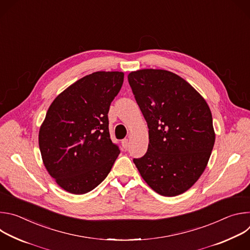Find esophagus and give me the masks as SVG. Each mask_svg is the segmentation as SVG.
I'll list each match as a JSON object with an SVG mask.
<instances>
[{"label": "esophagus", "mask_w": 250, "mask_h": 250, "mask_svg": "<svg viewBox=\"0 0 250 250\" xmlns=\"http://www.w3.org/2000/svg\"><path fill=\"white\" fill-rule=\"evenodd\" d=\"M128 144H129V142H128V139H123V141H122V146L125 149V148H127V146H128Z\"/></svg>", "instance_id": "esophagus-1"}]
</instances>
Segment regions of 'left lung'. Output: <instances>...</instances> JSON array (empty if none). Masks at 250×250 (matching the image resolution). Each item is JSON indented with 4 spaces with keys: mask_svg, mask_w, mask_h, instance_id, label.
Here are the masks:
<instances>
[{
    "mask_svg": "<svg viewBox=\"0 0 250 250\" xmlns=\"http://www.w3.org/2000/svg\"><path fill=\"white\" fill-rule=\"evenodd\" d=\"M127 78L149 128L147 151L133 162L156 193L180 195L198 181L215 145L208 105L186 80L170 71L141 69Z\"/></svg>",
    "mask_w": 250,
    "mask_h": 250,
    "instance_id": "obj_1",
    "label": "left lung"
}]
</instances>
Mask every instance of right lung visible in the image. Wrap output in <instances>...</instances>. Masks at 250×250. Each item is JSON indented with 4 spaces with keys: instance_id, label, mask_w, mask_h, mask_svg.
Returning <instances> with one entry per match:
<instances>
[{
    "instance_id": "obj_1",
    "label": "right lung",
    "mask_w": 250,
    "mask_h": 250,
    "mask_svg": "<svg viewBox=\"0 0 250 250\" xmlns=\"http://www.w3.org/2000/svg\"><path fill=\"white\" fill-rule=\"evenodd\" d=\"M123 72L98 71L60 93L40 128L43 164L66 192L86 194L101 184L120 154L108 113L124 83Z\"/></svg>"
}]
</instances>
